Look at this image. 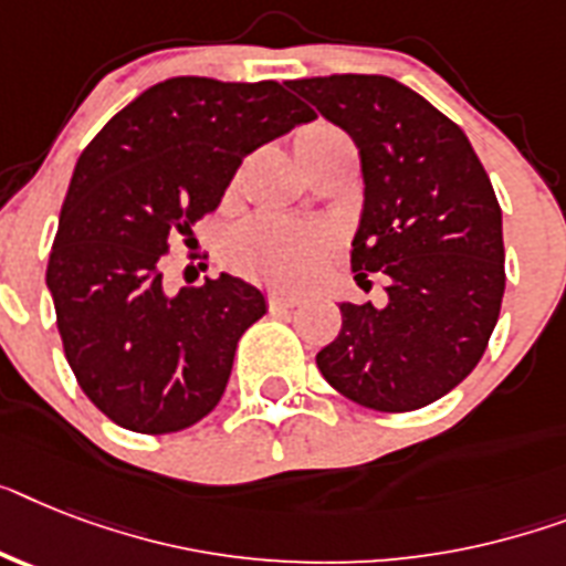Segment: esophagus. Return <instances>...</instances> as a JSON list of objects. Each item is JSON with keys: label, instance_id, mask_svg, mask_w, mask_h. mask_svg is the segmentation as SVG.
<instances>
[{"label": "esophagus", "instance_id": "34e87169", "mask_svg": "<svg viewBox=\"0 0 566 566\" xmlns=\"http://www.w3.org/2000/svg\"><path fill=\"white\" fill-rule=\"evenodd\" d=\"M294 306H301V297H294V294H283V292H272L269 294V310L272 312H289Z\"/></svg>", "mask_w": 566, "mask_h": 566}]
</instances>
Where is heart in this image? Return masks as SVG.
<instances>
[{"mask_svg":"<svg viewBox=\"0 0 566 566\" xmlns=\"http://www.w3.org/2000/svg\"><path fill=\"white\" fill-rule=\"evenodd\" d=\"M317 129H326V124L301 129L297 142ZM329 245L333 237L324 228L297 226L277 217H256L240 231H233L228 242V263L245 277L269 286L297 289L315 277Z\"/></svg>","mask_w":566,"mask_h":566,"instance_id":"b5f03b06","label":"heart"}]
</instances>
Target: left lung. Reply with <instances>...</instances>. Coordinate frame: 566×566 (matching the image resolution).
I'll use <instances>...</instances> for the list:
<instances>
[{
    "instance_id": "8db88e82",
    "label": "left lung",
    "mask_w": 566,
    "mask_h": 566,
    "mask_svg": "<svg viewBox=\"0 0 566 566\" xmlns=\"http://www.w3.org/2000/svg\"><path fill=\"white\" fill-rule=\"evenodd\" d=\"M289 86L356 142L364 210L349 265L387 274L385 306L340 303V333L317 370L381 413L442 399L483 358L506 289L501 205L465 133L381 74Z\"/></svg>"
}]
</instances>
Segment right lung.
Wrapping results in <instances>:
<instances>
[{"mask_svg": "<svg viewBox=\"0 0 566 566\" xmlns=\"http://www.w3.org/2000/svg\"><path fill=\"white\" fill-rule=\"evenodd\" d=\"M312 118L274 81L170 77L81 153L45 283L65 361L115 424L161 437L219 405L265 297L231 274L170 294L165 254L219 208L242 158Z\"/></svg>", "mask_w": 566, "mask_h": 566, "instance_id": "right-lung-1", "label": "right lung"}]
</instances>
